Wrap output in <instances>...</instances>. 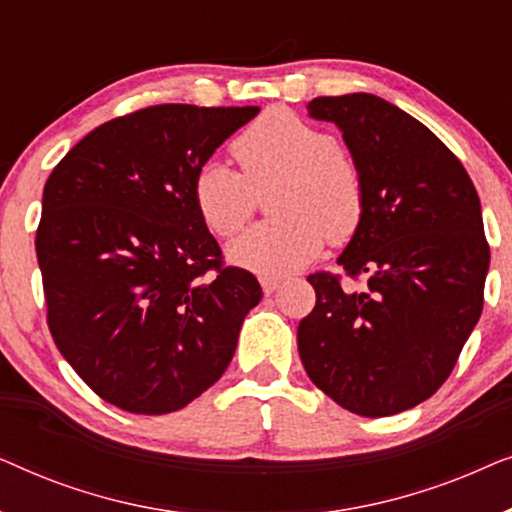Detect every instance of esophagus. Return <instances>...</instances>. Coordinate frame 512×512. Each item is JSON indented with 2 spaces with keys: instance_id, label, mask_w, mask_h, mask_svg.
Here are the masks:
<instances>
[{
  "instance_id": "obj_1",
  "label": "esophagus",
  "mask_w": 512,
  "mask_h": 512,
  "mask_svg": "<svg viewBox=\"0 0 512 512\" xmlns=\"http://www.w3.org/2000/svg\"><path fill=\"white\" fill-rule=\"evenodd\" d=\"M279 284H282V279L279 277H261V286L265 293H275L279 289Z\"/></svg>"
}]
</instances>
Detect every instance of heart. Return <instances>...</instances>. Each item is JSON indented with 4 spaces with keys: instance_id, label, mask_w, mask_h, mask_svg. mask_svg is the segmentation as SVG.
<instances>
[{
    "instance_id": "b5f03b06",
    "label": "heart",
    "mask_w": 512,
    "mask_h": 512,
    "mask_svg": "<svg viewBox=\"0 0 512 512\" xmlns=\"http://www.w3.org/2000/svg\"><path fill=\"white\" fill-rule=\"evenodd\" d=\"M242 174L209 160L195 172L193 205L202 223L230 237L254 214L258 193L277 184L263 221L228 244L230 263L263 277L300 270L324 249L352 240L366 212L359 167L338 149L324 128L272 109L249 125L233 144Z\"/></svg>"
}]
</instances>
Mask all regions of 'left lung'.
Listing matches in <instances>:
<instances>
[{
    "mask_svg": "<svg viewBox=\"0 0 512 512\" xmlns=\"http://www.w3.org/2000/svg\"><path fill=\"white\" fill-rule=\"evenodd\" d=\"M363 177L366 212L338 265L363 289L317 272L298 326L310 380L361 417H389L436 394L482 312L489 244L459 158L417 118L370 93L314 97Z\"/></svg>",
    "mask_w": 512,
    "mask_h": 512,
    "instance_id": "1",
    "label": "left lung"
}]
</instances>
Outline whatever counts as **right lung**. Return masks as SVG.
Here are the masks:
<instances>
[{
	"mask_svg": "<svg viewBox=\"0 0 512 512\" xmlns=\"http://www.w3.org/2000/svg\"><path fill=\"white\" fill-rule=\"evenodd\" d=\"M258 107L158 104L88 132L44 186L48 328L83 382L135 415L186 408L226 373L261 303L193 205L195 172Z\"/></svg>",
	"mask_w": 512,
	"mask_h": 512,
	"instance_id": "right-lung-1",
	"label": "right lung"
}]
</instances>
